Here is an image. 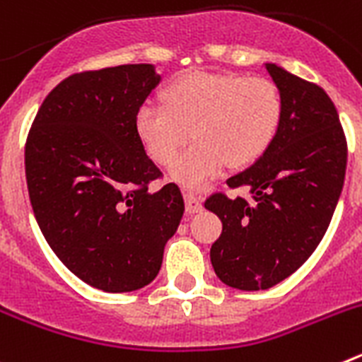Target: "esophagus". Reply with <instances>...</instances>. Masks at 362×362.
Segmentation results:
<instances>
[{
  "instance_id": "obj_1",
  "label": "esophagus",
  "mask_w": 362,
  "mask_h": 362,
  "mask_svg": "<svg viewBox=\"0 0 362 362\" xmlns=\"http://www.w3.org/2000/svg\"><path fill=\"white\" fill-rule=\"evenodd\" d=\"M185 204H187L188 214H197L203 210V203H201V199L194 196L192 192H187V194H185Z\"/></svg>"
}]
</instances>
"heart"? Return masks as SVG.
<instances>
[{
	"instance_id": "1",
	"label": "heart",
	"mask_w": 362,
	"mask_h": 362,
	"mask_svg": "<svg viewBox=\"0 0 362 362\" xmlns=\"http://www.w3.org/2000/svg\"><path fill=\"white\" fill-rule=\"evenodd\" d=\"M165 105L143 103L134 117L137 137L158 165L174 163L191 130L198 141L175 162L170 177L190 190L209 187L225 166L257 161L283 116L277 86L243 74L194 72L163 90Z\"/></svg>"
}]
</instances>
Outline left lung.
Segmentation results:
<instances>
[{
	"instance_id": "8db88e82",
	"label": "left lung",
	"mask_w": 362,
	"mask_h": 362,
	"mask_svg": "<svg viewBox=\"0 0 362 362\" xmlns=\"http://www.w3.org/2000/svg\"><path fill=\"white\" fill-rule=\"evenodd\" d=\"M283 99L279 129L267 152L226 181L252 203L214 194L204 209L223 223L210 248L221 281L255 292L284 281L317 248L337 206L346 172V137L332 99L315 83L264 63Z\"/></svg>"
}]
</instances>
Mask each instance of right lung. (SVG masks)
<instances>
[{
  "instance_id": "obj_1",
  "label": "right lung",
  "mask_w": 362,
  "mask_h": 362,
  "mask_svg": "<svg viewBox=\"0 0 362 362\" xmlns=\"http://www.w3.org/2000/svg\"><path fill=\"white\" fill-rule=\"evenodd\" d=\"M159 81L146 63L74 74L45 98L27 137L28 196L45 239L74 276L108 293L156 279L185 212L177 185L148 190L161 172L134 127Z\"/></svg>"
}]
</instances>
